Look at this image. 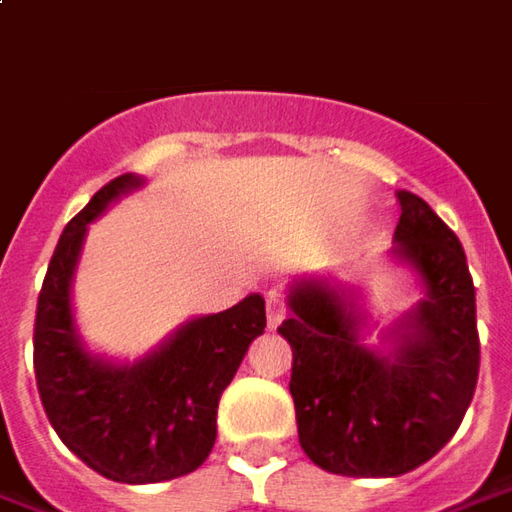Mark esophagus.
Here are the masks:
<instances>
[{
	"mask_svg": "<svg viewBox=\"0 0 512 512\" xmlns=\"http://www.w3.org/2000/svg\"><path fill=\"white\" fill-rule=\"evenodd\" d=\"M264 307H267V324L270 327H276V324H281V318H284V312H287V307H284V301H281L279 296H270L264 298Z\"/></svg>",
	"mask_w": 512,
	"mask_h": 512,
	"instance_id": "esophagus-1",
	"label": "esophagus"
}]
</instances>
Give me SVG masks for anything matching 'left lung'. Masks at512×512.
I'll return each instance as SVG.
<instances>
[{"mask_svg": "<svg viewBox=\"0 0 512 512\" xmlns=\"http://www.w3.org/2000/svg\"><path fill=\"white\" fill-rule=\"evenodd\" d=\"M397 256L425 298L397 329L386 358L358 344L346 298L324 281L290 293L279 327L293 349L290 394L298 442L341 476H400L456 434L479 380L476 290L456 233L417 194L400 191Z\"/></svg>", "mask_w": 512, "mask_h": 512, "instance_id": "left-lung-1", "label": "left lung"}]
</instances>
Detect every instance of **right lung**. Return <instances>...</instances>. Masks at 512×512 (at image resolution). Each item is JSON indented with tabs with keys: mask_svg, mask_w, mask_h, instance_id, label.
<instances>
[{
	"mask_svg": "<svg viewBox=\"0 0 512 512\" xmlns=\"http://www.w3.org/2000/svg\"><path fill=\"white\" fill-rule=\"evenodd\" d=\"M137 185L120 174L67 222L36 304L33 369L44 414L72 454L112 482L152 485L197 471L211 454L219 397L264 332V298L194 318L129 366L87 355L72 327V270L89 222Z\"/></svg>",
	"mask_w": 512,
	"mask_h": 512,
	"instance_id": "add662e5",
	"label": "right lung"
}]
</instances>
